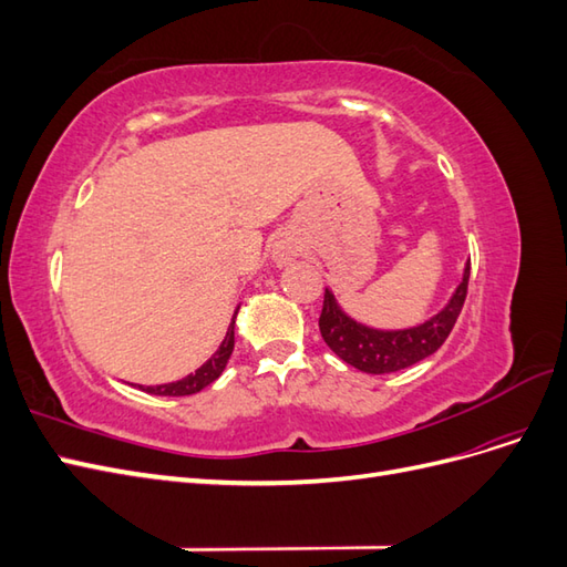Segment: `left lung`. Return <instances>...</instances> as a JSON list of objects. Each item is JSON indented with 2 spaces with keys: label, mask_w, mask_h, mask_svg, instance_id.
Returning <instances> with one entry per match:
<instances>
[{
  "label": "left lung",
  "mask_w": 567,
  "mask_h": 567,
  "mask_svg": "<svg viewBox=\"0 0 567 567\" xmlns=\"http://www.w3.org/2000/svg\"><path fill=\"white\" fill-rule=\"evenodd\" d=\"M471 262L463 271V281L450 305L440 315L427 319L414 329L404 331H373L362 323H354L338 310V305L329 290H323V307L319 317V331L326 346H329L342 362L367 373H392L421 362L433 354L447 336L461 315V307L468 293Z\"/></svg>",
  "instance_id": "left-lung-1"
}]
</instances>
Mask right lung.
Segmentation results:
<instances>
[{"mask_svg": "<svg viewBox=\"0 0 567 567\" xmlns=\"http://www.w3.org/2000/svg\"><path fill=\"white\" fill-rule=\"evenodd\" d=\"M231 352H234V321H231V329L227 331V338L221 340L219 350L196 373L186 375L184 381H177V383L153 385V388H144V390L151 392V394H165V398H184V394H194V392L208 388L213 381L219 379V373L225 371Z\"/></svg>", "mask_w": 567, "mask_h": 567, "instance_id": "1", "label": "right lung"}]
</instances>
